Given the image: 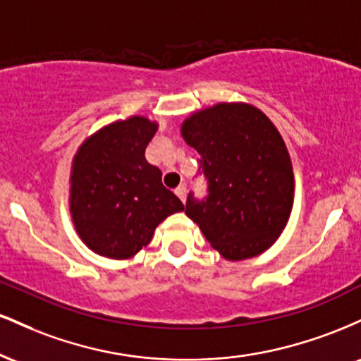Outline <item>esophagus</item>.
Here are the masks:
<instances>
[{"label": "esophagus", "instance_id": "esophagus-1", "mask_svg": "<svg viewBox=\"0 0 361 361\" xmlns=\"http://www.w3.org/2000/svg\"><path fill=\"white\" fill-rule=\"evenodd\" d=\"M175 193L178 195V198H180L181 202H185V198H186V186H185V185H180V186H178V188L175 190Z\"/></svg>", "mask_w": 361, "mask_h": 361}]
</instances>
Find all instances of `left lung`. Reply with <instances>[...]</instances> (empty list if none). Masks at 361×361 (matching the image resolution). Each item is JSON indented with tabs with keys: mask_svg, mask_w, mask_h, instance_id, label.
<instances>
[{
	"mask_svg": "<svg viewBox=\"0 0 361 361\" xmlns=\"http://www.w3.org/2000/svg\"><path fill=\"white\" fill-rule=\"evenodd\" d=\"M202 156L209 197L188 195L185 214L222 258L241 261L270 250L293 207V168L279 128L258 106L221 102L181 123Z\"/></svg>",
	"mask_w": 361,
	"mask_h": 361,
	"instance_id": "8db88e82",
	"label": "left lung"
}]
</instances>
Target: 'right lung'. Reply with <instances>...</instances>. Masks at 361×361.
Instances as JSON below:
<instances>
[{
  "label": "right lung",
  "mask_w": 361,
  "mask_h": 361,
  "mask_svg": "<svg viewBox=\"0 0 361 361\" xmlns=\"http://www.w3.org/2000/svg\"><path fill=\"white\" fill-rule=\"evenodd\" d=\"M159 123L144 115L103 126L81 142L71 163L69 212L91 251L130 259L151 243L156 227L185 205L161 183L146 147Z\"/></svg>",
  "instance_id": "add662e5"
}]
</instances>
